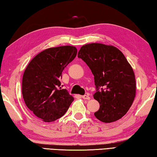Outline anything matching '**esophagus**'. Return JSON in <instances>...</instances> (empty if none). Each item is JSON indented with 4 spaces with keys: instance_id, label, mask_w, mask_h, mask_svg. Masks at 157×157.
Segmentation results:
<instances>
[{
    "instance_id": "esophagus-1",
    "label": "esophagus",
    "mask_w": 157,
    "mask_h": 157,
    "mask_svg": "<svg viewBox=\"0 0 157 157\" xmlns=\"http://www.w3.org/2000/svg\"><path fill=\"white\" fill-rule=\"evenodd\" d=\"M82 98L84 100H89L90 99V97H89V95L88 94L84 95H82Z\"/></svg>"
}]
</instances>
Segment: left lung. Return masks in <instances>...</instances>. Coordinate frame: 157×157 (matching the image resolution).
<instances>
[{"label":"left lung","instance_id":"obj_1","mask_svg":"<svg viewBox=\"0 0 157 157\" xmlns=\"http://www.w3.org/2000/svg\"><path fill=\"white\" fill-rule=\"evenodd\" d=\"M78 57L94 76V99L100 103L95 116L103 123H111L124 116L136 95V80L132 66L116 47L102 44L84 45Z\"/></svg>","mask_w":157,"mask_h":157}]
</instances>
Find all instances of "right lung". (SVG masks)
<instances>
[{"label": "right lung", "instance_id": "add662e5", "mask_svg": "<svg viewBox=\"0 0 157 157\" xmlns=\"http://www.w3.org/2000/svg\"><path fill=\"white\" fill-rule=\"evenodd\" d=\"M77 52L76 48L71 46L50 48L36 55L25 68L22 80L23 100L29 109L44 122L63 116L74 100L67 90L62 89L60 79Z\"/></svg>", "mask_w": 157, "mask_h": 157}]
</instances>
